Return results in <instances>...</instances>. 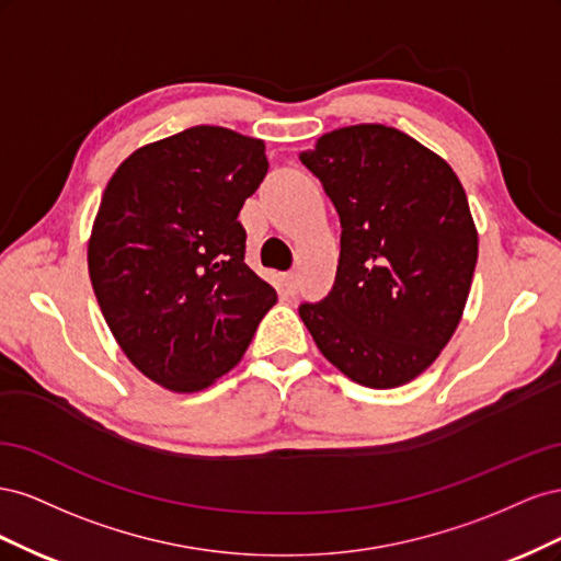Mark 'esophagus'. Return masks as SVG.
<instances>
[{
  "instance_id": "34e87169",
  "label": "esophagus",
  "mask_w": 561,
  "mask_h": 561,
  "mask_svg": "<svg viewBox=\"0 0 561 561\" xmlns=\"http://www.w3.org/2000/svg\"><path fill=\"white\" fill-rule=\"evenodd\" d=\"M285 287H287V293H290V295H295L299 290V274H297V271H287Z\"/></svg>"
}]
</instances>
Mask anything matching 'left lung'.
I'll return each mask as SVG.
<instances>
[{"instance_id": "left-lung-1", "label": "left lung", "mask_w": 561, "mask_h": 561, "mask_svg": "<svg viewBox=\"0 0 561 561\" xmlns=\"http://www.w3.org/2000/svg\"><path fill=\"white\" fill-rule=\"evenodd\" d=\"M299 161L342 222L334 285L301 304L304 325L348 379L412 381L451 339L478 264L461 182L445 159L381 124L325 133Z\"/></svg>"}]
</instances>
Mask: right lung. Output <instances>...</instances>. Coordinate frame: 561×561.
<instances>
[{"instance_id": "obj_1", "label": "right lung", "mask_w": 561, "mask_h": 561, "mask_svg": "<svg viewBox=\"0 0 561 561\" xmlns=\"http://www.w3.org/2000/svg\"><path fill=\"white\" fill-rule=\"evenodd\" d=\"M264 142L194 126L116 168L89 241V274L114 339L175 393L210 386L243 358L276 290L245 264L239 213L257 192Z\"/></svg>"}]
</instances>
